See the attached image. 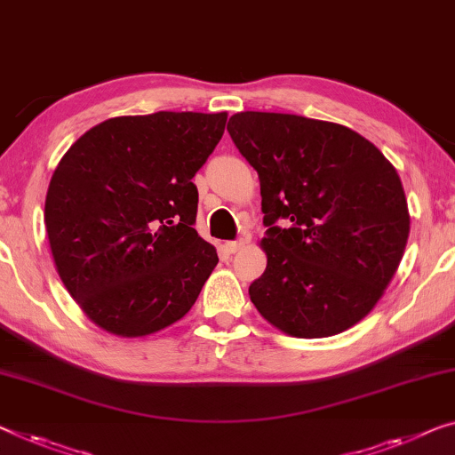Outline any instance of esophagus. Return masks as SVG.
Instances as JSON below:
<instances>
[{"mask_svg": "<svg viewBox=\"0 0 455 455\" xmlns=\"http://www.w3.org/2000/svg\"><path fill=\"white\" fill-rule=\"evenodd\" d=\"M247 245V239H239V241H228L227 243V249L228 253H236V251H241L243 247Z\"/></svg>", "mask_w": 455, "mask_h": 455, "instance_id": "esophagus-1", "label": "esophagus"}]
</instances>
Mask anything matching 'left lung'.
Masks as SVG:
<instances>
[{"label":"left lung","mask_w":455,"mask_h":455,"mask_svg":"<svg viewBox=\"0 0 455 455\" xmlns=\"http://www.w3.org/2000/svg\"><path fill=\"white\" fill-rule=\"evenodd\" d=\"M227 131L259 175L267 227V267L249 286L251 302L292 337L354 327L388 288L409 239L396 169L335 122L239 112Z\"/></svg>","instance_id":"1"}]
</instances>
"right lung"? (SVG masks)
Returning a JSON list of instances; mask_svg holds the SVG:
<instances>
[{
    "mask_svg": "<svg viewBox=\"0 0 455 455\" xmlns=\"http://www.w3.org/2000/svg\"><path fill=\"white\" fill-rule=\"evenodd\" d=\"M227 112L118 116L73 142L54 169L44 225L59 277L108 333L145 337L184 318L219 263L196 233L192 178Z\"/></svg>",
    "mask_w": 455,
    "mask_h": 455,
    "instance_id": "1",
    "label": "right lung"
}]
</instances>
